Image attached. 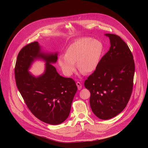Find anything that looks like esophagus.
<instances>
[{
	"mask_svg": "<svg viewBox=\"0 0 148 148\" xmlns=\"http://www.w3.org/2000/svg\"><path fill=\"white\" fill-rule=\"evenodd\" d=\"M76 85H77V88H78V89H79V90H80V89H82V84H81L80 82H77V83H76Z\"/></svg>",
	"mask_w": 148,
	"mask_h": 148,
	"instance_id": "esophagus-1",
	"label": "esophagus"
}]
</instances>
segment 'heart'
Wrapping results in <instances>:
<instances>
[{
	"label": "heart",
	"instance_id": "b5f03b06",
	"mask_svg": "<svg viewBox=\"0 0 148 148\" xmlns=\"http://www.w3.org/2000/svg\"><path fill=\"white\" fill-rule=\"evenodd\" d=\"M103 51L101 42L83 38L76 40L65 50V55L58 58V64L64 73L71 76L76 65L81 73H91L97 68Z\"/></svg>",
	"mask_w": 148,
	"mask_h": 148
}]
</instances>
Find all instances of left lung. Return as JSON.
Here are the masks:
<instances>
[{"mask_svg": "<svg viewBox=\"0 0 148 148\" xmlns=\"http://www.w3.org/2000/svg\"><path fill=\"white\" fill-rule=\"evenodd\" d=\"M105 35L110 40L109 50L84 83L90 93L92 110L101 120L116 116L126 107L132 92L135 70L133 55L127 44L116 35Z\"/></svg>", "mask_w": 148, "mask_h": 148, "instance_id": "8db88e82", "label": "left lung"}]
</instances>
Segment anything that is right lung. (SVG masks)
<instances>
[{
  "label": "right lung",
  "mask_w": 148,
  "mask_h": 148,
  "mask_svg": "<svg viewBox=\"0 0 148 148\" xmlns=\"http://www.w3.org/2000/svg\"><path fill=\"white\" fill-rule=\"evenodd\" d=\"M36 60L46 63L42 75L35 77L29 69ZM58 52L42 51L38 42L24 47L19 52L15 68L16 84L32 113L42 122L60 124L68 117L73 97L77 90L75 82L60 76L52 64Z\"/></svg>",
  "instance_id": "add662e5"
}]
</instances>
